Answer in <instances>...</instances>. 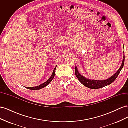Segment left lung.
<instances>
[{
    "label": "left lung",
    "instance_id": "left-lung-1",
    "mask_svg": "<svg viewBox=\"0 0 128 128\" xmlns=\"http://www.w3.org/2000/svg\"><path fill=\"white\" fill-rule=\"evenodd\" d=\"M124 62V56L123 58L122 63L121 66V67L118 69V70L114 74L110 77L109 78H108L105 80H90L86 78V77L81 75L79 73L78 70H77V67H75V75L77 77V78L80 80V82L83 84L84 86L88 87L90 88H100L105 86H108V85L112 83H113L115 79L117 78L118 76L121 72V69L123 67Z\"/></svg>",
    "mask_w": 128,
    "mask_h": 128
}]
</instances>
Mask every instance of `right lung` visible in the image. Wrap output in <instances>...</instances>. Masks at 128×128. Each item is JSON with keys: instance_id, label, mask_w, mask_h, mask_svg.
<instances>
[{"instance_id": "add662e5", "label": "right lung", "mask_w": 128, "mask_h": 128, "mask_svg": "<svg viewBox=\"0 0 128 128\" xmlns=\"http://www.w3.org/2000/svg\"><path fill=\"white\" fill-rule=\"evenodd\" d=\"M56 67L54 68L53 70V72H52V74L50 77V78H48V80H47L45 82L43 83L42 84L40 85L39 86H34V87H25L27 88L30 89V90H40V88H43L44 87H45L46 86H47L51 82L52 80L53 79L54 77V75H55V72H56Z\"/></svg>"}]
</instances>
